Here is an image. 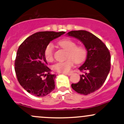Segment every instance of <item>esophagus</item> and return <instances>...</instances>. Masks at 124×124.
I'll return each instance as SVG.
<instances>
[{"mask_svg":"<svg viewBox=\"0 0 124 124\" xmlns=\"http://www.w3.org/2000/svg\"><path fill=\"white\" fill-rule=\"evenodd\" d=\"M65 75H68V76H70L72 75V72H69V73H64Z\"/></svg>","mask_w":124,"mask_h":124,"instance_id":"obj_1","label":"esophagus"}]
</instances>
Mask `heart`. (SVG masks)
<instances>
[{"label": "heart", "instance_id": "heart-1", "mask_svg": "<svg viewBox=\"0 0 124 124\" xmlns=\"http://www.w3.org/2000/svg\"><path fill=\"white\" fill-rule=\"evenodd\" d=\"M59 45L68 51V59L63 62H59L53 66V70L58 72H68L73 65V61L76 63L84 62L86 58L87 51L83 46H77V43L69 39H64L59 42ZM45 58L48 62L54 59V45L49 43L44 52Z\"/></svg>", "mask_w": 124, "mask_h": 124}]
</instances>
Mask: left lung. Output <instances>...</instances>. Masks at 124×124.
<instances>
[{"instance_id":"obj_1","label":"left lung","mask_w":124,"mask_h":124,"mask_svg":"<svg viewBox=\"0 0 124 124\" xmlns=\"http://www.w3.org/2000/svg\"><path fill=\"white\" fill-rule=\"evenodd\" d=\"M69 36L82 42L87 51L85 62L79 68L85 74L80 75V81L71 85L79 93L88 95L100 89L104 84L111 68V55L108 49L98 38L86 31H72Z\"/></svg>"}]
</instances>
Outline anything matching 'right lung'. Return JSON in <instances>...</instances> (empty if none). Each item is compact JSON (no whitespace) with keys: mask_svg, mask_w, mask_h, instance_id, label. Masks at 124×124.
<instances>
[{"mask_svg":"<svg viewBox=\"0 0 124 124\" xmlns=\"http://www.w3.org/2000/svg\"><path fill=\"white\" fill-rule=\"evenodd\" d=\"M65 33L37 32L26 38L19 47L15 70L20 85L31 94L42 97L55 89L54 80L56 75L50 73L44 52L50 42Z\"/></svg>","mask_w":124,"mask_h":124,"instance_id":"obj_1","label":"right lung"}]
</instances>
